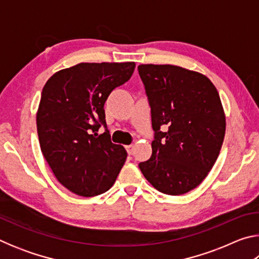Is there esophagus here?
I'll return each mask as SVG.
<instances>
[{"label": "esophagus", "instance_id": "34e87169", "mask_svg": "<svg viewBox=\"0 0 259 259\" xmlns=\"http://www.w3.org/2000/svg\"><path fill=\"white\" fill-rule=\"evenodd\" d=\"M125 150H126V152H128V154L130 155V154H133V153H134L135 146L134 145H128V146H125Z\"/></svg>", "mask_w": 259, "mask_h": 259}]
</instances>
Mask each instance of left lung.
<instances>
[{
  "mask_svg": "<svg viewBox=\"0 0 259 259\" xmlns=\"http://www.w3.org/2000/svg\"><path fill=\"white\" fill-rule=\"evenodd\" d=\"M151 107L152 156L139 169L157 191L181 195L199 186L221 152L225 114L207 76L174 65H139Z\"/></svg>",
  "mask_w": 259,
  "mask_h": 259,
  "instance_id": "left-lung-1",
  "label": "left lung"
}]
</instances>
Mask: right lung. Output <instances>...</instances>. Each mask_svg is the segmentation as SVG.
Wrapping results in <instances>:
<instances>
[{
	"label": "right lung",
	"mask_w": 259,
	"mask_h": 259,
	"mask_svg": "<svg viewBox=\"0 0 259 259\" xmlns=\"http://www.w3.org/2000/svg\"><path fill=\"white\" fill-rule=\"evenodd\" d=\"M135 66L81 63L55 73L43 88L36 115L41 151L58 182L77 195L108 191L124 164L126 152L112 143L104 105Z\"/></svg>",
	"instance_id": "obj_1"
}]
</instances>
